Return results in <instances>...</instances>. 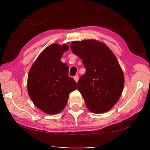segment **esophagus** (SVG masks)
I'll return each mask as SVG.
<instances>
[{"mask_svg": "<svg viewBox=\"0 0 150 150\" xmlns=\"http://www.w3.org/2000/svg\"><path fill=\"white\" fill-rule=\"evenodd\" d=\"M73 79H74V80L76 81V82H77L78 80H79V76L78 75H75V76H74V77H73Z\"/></svg>", "mask_w": 150, "mask_h": 150, "instance_id": "34e87169", "label": "esophagus"}]
</instances>
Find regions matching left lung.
Segmentation results:
<instances>
[{"label":"left lung","instance_id":"left-lung-1","mask_svg":"<svg viewBox=\"0 0 150 150\" xmlns=\"http://www.w3.org/2000/svg\"><path fill=\"white\" fill-rule=\"evenodd\" d=\"M71 49L86 69L77 89L87 107L96 114L110 110L120 98L124 84V73L115 54L107 45L94 40L72 42Z\"/></svg>","mask_w":150,"mask_h":150}]
</instances>
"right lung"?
I'll use <instances>...</instances> for the list:
<instances>
[{
    "label": "right lung",
    "mask_w": 150,
    "mask_h": 150,
    "mask_svg": "<svg viewBox=\"0 0 150 150\" xmlns=\"http://www.w3.org/2000/svg\"><path fill=\"white\" fill-rule=\"evenodd\" d=\"M69 50L67 44H53L47 46L33 63L28 77V93L32 102L40 110L55 115L64 109L69 94L77 88L70 77L69 67L61 61Z\"/></svg>",
    "instance_id": "1"
}]
</instances>
